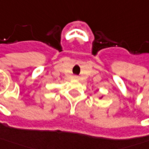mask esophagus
<instances>
[{
    "label": "esophagus",
    "instance_id": "34e87169",
    "mask_svg": "<svg viewBox=\"0 0 149 149\" xmlns=\"http://www.w3.org/2000/svg\"><path fill=\"white\" fill-rule=\"evenodd\" d=\"M75 78H77H77H78V77H75Z\"/></svg>",
    "mask_w": 149,
    "mask_h": 149
}]
</instances>
